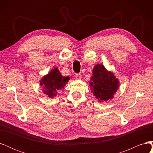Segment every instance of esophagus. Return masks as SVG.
<instances>
[{
  "mask_svg": "<svg viewBox=\"0 0 153 153\" xmlns=\"http://www.w3.org/2000/svg\"><path fill=\"white\" fill-rule=\"evenodd\" d=\"M75 78L77 80H80L82 78V75L80 73H76L75 75Z\"/></svg>",
  "mask_w": 153,
  "mask_h": 153,
  "instance_id": "esophagus-1",
  "label": "esophagus"
}]
</instances>
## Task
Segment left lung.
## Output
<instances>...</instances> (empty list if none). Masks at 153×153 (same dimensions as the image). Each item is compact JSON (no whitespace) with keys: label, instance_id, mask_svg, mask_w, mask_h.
Returning <instances> with one entry per match:
<instances>
[{"label":"left lung","instance_id":"left-lung-1","mask_svg":"<svg viewBox=\"0 0 153 153\" xmlns=\"http://www.w3.org/2000/svg\"><path fill=\"white\" fill-rule=\"evenodd\" d=\"M90 82L92 91L100 101L113 98L119 87V81L112 73L108 71L103 65L95 66Z\"/></svg>","mask_w":153,"mask_h":153}]
</instances>
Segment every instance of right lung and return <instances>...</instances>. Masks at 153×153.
<instances>
[{"mask_svg":"<svg viewBox=\"0 0 153 153\" xmlns=\"http://www.w3.org/2000/svg\"><path fill=\"white\" fill-rule=\"evenodd\" d=\"M69 80V77L62 76L58 69L55 68L42 78L40 85L43 87L44 93L50 98H53L59 89L65 86Z\"/></svg>","mask_w":153,"mask_h":153,"instance_id":"1","label":"right lung"}]
</instances>
